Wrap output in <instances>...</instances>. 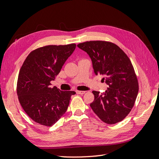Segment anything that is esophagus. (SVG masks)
Wrapping results in <instances>:
<instances>
[{"instance_id":"34e87169","label":"esophagus","mask_w":159,"mask_h":159,"mask_svg":"<svg viewBox=\"0 0 159 159\" xmlns=\"http://www.w3.org/2000/svg\"><path fill=\"white\" fill-rule=\"evenodd\" d=\"M85 91H76V93L78 94H80V95H82V94H84Z\"/></svg>"}]
</instances>
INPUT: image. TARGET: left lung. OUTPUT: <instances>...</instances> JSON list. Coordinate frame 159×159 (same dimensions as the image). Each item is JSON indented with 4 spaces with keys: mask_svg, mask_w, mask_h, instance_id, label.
I'll use <instances>...</instances> for the list:
<instances>
[{
    "mask_svg": "<svg viewBox=\"0 0 159 159\" xmlns=\"http://www.w3.org/2000/svg\"><path fill=\"white\" fill-rule=\"evenodd\" d=\"M92 61L96 75H103L108 85L104 93L93 91L90 107L105 123L115 124L125 118L134 106L139 84L129 57L120 48L107 41H89L78 44Z\"/></svg>",
    "mask_w": 159,
    "mask_h": 159,
    "instance_id": "1",
    "label": "left lung"
}]
</instances>
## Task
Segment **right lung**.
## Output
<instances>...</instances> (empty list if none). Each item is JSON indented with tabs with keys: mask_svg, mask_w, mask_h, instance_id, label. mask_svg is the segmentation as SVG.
Instances as JSON below:
<instances>
[{
	"mask_svg": "<svg viewBox=\"0 0 159 159\" xmlns=\"http://www.w3.org/2000/svg\"><path fill=\"white\" fill-rule=\"evenodd\" d=\"M76 47L48 45L32 51L19 71L16 91L19 102L34 121L51 127L68 109L73 91L51 88L67 59Z\"/></svg>",
	"mask_w": 159,
	"mask_h": 159,
	"instance_id": "1",
	"label": "right lung"
}]
</instances>
